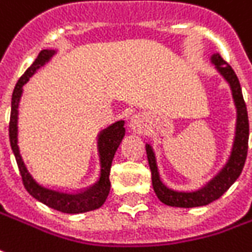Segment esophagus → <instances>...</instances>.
<instances>
[{"label":"esophagus","mask_w":252,"mask_h":252,"mask_svg":"<svg viewBox=\"0 0 252 252\" xmlns=\"http://www.w3.org/2000/svg\"><path fill=\"white\" fill-rule=\"evenodd\" d=\"M129 126H131V129L133 132H136V133H142L144 129V126H146V124H144V120L139 116V114H136V116H133L131 119V121H129Z\"/></svg>","instance_id":"obj_1"}]
</instances>
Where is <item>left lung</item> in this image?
<instances>
[{"instance_id": "1", "label": "left lung", "mask_w": 252, "mask_h": 252, "mask_svg": "<svg viewBox=\"0 0 252 252\" xmlns=\"http://www.w3.org/2000/svg\"><path fill=\"white\" fill-rule=\"evenodd\" d=\"M212 63L216 65L218 72L225 77V80L229 83L232 95L235 99V105L237 109V123H236V136L233 142V149L230 153L229 159L221 172L218 173L213 180H210L205 187L200 188L193 192H179L168 188L163 184L157 168L156 157L153 153L150 144L146 146V154L149 159V166L151 170V180H153V188L156 191L158 199L162 203L173 207H198V206H206L212 203L213 200L218 199L222 196L228 188L237 180L240 176L247 158L249 151V114H247V106L243 98L242 87L239 83L235 71L230 68V65L225 61L220 54H214L212 57Z\"/></svg>"}]
</instances>
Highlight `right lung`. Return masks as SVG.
I'll return each instance as SVG.
<instances>
[{"mask_svg":"<svg viewBox=\"0 0 252 252\" xmlns=\"http://www.w3.org/2000/svg\"><path fill=\"white\" fill-rule=\"evenodd\" d=\"M54 54V50H42L34 61V64L24 72L19 82L16 84L13 94H12V109H10V121H9V140L10 147L15 154L16 162L22 175V180L24 187L30 195H32L35 199L45 203L49 207L59 212L68 213V214H77V213H86L95 210L101 207L108 198L110 191V166L116 154L117 147L120 146L121 140L126 135L124 121H117L106 129L99 133L98 136V159H99V177L91 187L84 188L80 191H68V189H60L56 187H49L45 184H40L39 181L34 179V176L30 173V170L23 161L17 144V109L19 101L23 93V86L27 83L28 79L34 75L38 68L47 63L50 57Z\"/></svg>","mask_w":252,"mask_h":252,"instance_id":"right-lung-1","label":"right lung"}]
</instances>
